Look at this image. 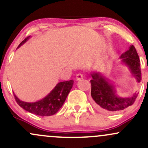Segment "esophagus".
I'll use <instances>...</instances> for the list:
<instances>
[{
    "label": "esophagus",
    "instance_id": "1",
    "mask_svg": "<svg viewBox=\"0 0 148 148\" xmlns=\"http://www.w3.org/2000/svg\"><path fill=\"white\" fill-rule=\"evenodd\" d=\"M82 79H84V76H83L82 74H78L77 75H76V81H79V80Z\"/></svg>",
    "mask_w": 148,
    "mask_h": 148
}]
</instances>
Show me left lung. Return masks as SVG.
I'll use <instances>...</instances> for the list:
<instances>
[{"label":"left lung","mask_w":148,"mask_h":148,"mask_svg":"<svg viewBox=\"0 0 148 148\" xmlns=\"http://www.w3.org/2000/svg\"><path fill=\"white\" fill-rule=\"evenodd\" d=\"M120 59L122 64L128 68L135 81L140 83L141 81L140 60L135 47L131 45L128 50L120 56ZM90 75L91 97L95 106L104 113H114L123 111L133 104L138 96L137 92L127 97L119 96L115 85L111 80L96 71L92 72Z\"/></svg>","instance_id":"obj_1"}]
</instances>
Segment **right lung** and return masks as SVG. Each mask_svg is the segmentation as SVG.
I'll return each mask as SVG.
<instances>
[{
  "label": "right lung",
  "instance_id": "obj_1",
  "mask_svg": "<svg viewBox=\"0 0 148 148\" xmlns=\"http://www.w3.org/2000/svg\"><path fill=\"white\" fill-rule=\"evenodd\" d=\"M30 37H31L29 36L25 38L18 45L17 49L24 45ZM73 84V80L59 82L45 97L35 102L23 101L18 99L15 94L14 96L18 104L25 111L40 116H50L56 114L62 106L72 89Z\"/></svg>",
  "mask_w": 148,
  "mask_h": 148
}]
</instances>
